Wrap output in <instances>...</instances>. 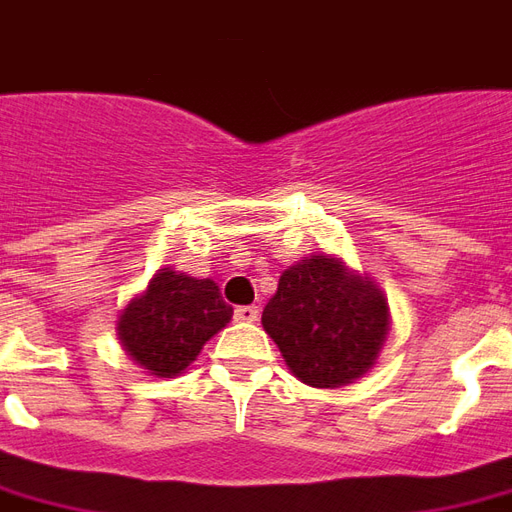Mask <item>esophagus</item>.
Wrapping results in <instances>:
<instances>
[{"instance_id":"34e87169","label":"esophagus","mask_w":512,"mask_h":512,"mask_svg":"<svg viewBox=\"0 0 512 512\" xmlns=\"http://www.w3.org/2000/svg\"><path fill=\"white\" fill-rule=\"evenodd\" d=\"M257 316H260V310H257L255 305H241V307H235V321H257Z\"/></svg>"}]
</instances>
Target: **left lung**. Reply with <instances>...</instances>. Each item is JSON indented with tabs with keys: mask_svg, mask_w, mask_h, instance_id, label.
I'll return each mask as SVG.
<instances>
[{
	"mask_svg": "<svg viewBox=\"0 0 512 512\" xmlns=\"http://www.w3.org/2000/svg\"><path fill=\"white\" fill-rule=\"evenodd\" d=\"M263 330L299 380L338 388L377 360L388 335V302L341 260L313 255L282 271L263 310Z\"/></svg>",
	"mask_w": 512,
	"mask_h": 512,
	"instance_id": "1",
	"label": "left lung"
}]
</instances>
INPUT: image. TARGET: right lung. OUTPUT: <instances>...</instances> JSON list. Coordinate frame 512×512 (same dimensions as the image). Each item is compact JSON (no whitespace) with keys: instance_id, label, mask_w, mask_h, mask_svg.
Segmentation results:
<instances>
[{"instance_id":"right-lung-1","label":"right lung","mask_w":512,"mask_h":512,"mask_svg":"<svg viewBox=\"0 0 512 512\" xmlns=\"http://www.w3.org/2000/svg\"><path fill=\"white\" fill-rule=\"evenodd\" d=\"M232 307L213 280L160 268L144 296L121 310L119 338L127 355L155 377H177L221 327Z\"/></svg>"}]
</instances>
